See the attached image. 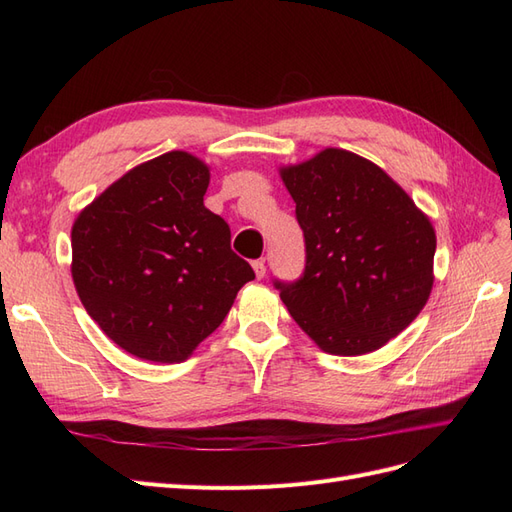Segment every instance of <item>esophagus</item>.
<instances>
[{"instance_id": "1", "label": "esophagus", "mask_w": 512, "mask_h": 512, "mask_svg": "<svg viewBox=\"0 0 512 512\" xmlns=\"http://www.w3.org/2000/svg\"><path fill=\"white\" fill-rule=\"evenodd\" d=\"M252 269H254L258 280H262V277L267 275V267H265V262H262V260H254V262H252Z\"/></svg>"}]
</instances>
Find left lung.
Wrapping results in <instances>:
<instances>
[{
    "instance_id": "1",
    "label": "left lung",
    "mask_w": 512,
    "mask_h": 512,
    "mask_svg": "<svg viewBox=\"0 0 512 512\" xmlns=\"http://www.w3.org/2000/svg\"><path fill=\"white\" fill-rule=\"evenodd\" d=\"M280 177L307 252L299 282H275L290 316L329 354L386 346L431 294V220L378 164L346 149L280 166Z\"/></svg>"
}]
</instances>
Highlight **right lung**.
<instances>
[{"label": "right lung", "mask_w": 512, "mask_h": 512, "mask_svg": "<svg viewBox=\"0 0 512 512\" xmlns=\"http://www.w3.org/2000/svg\"><path fill=\"white\" fill-rule=\"evenodd\" d=\"M209 166L168 151L128 170L72 226V280L87 314L138 359L181 363L224 322L254 271L203 196Z\"/></svg>", "instance_id": "add662e5"}]
</instances>
